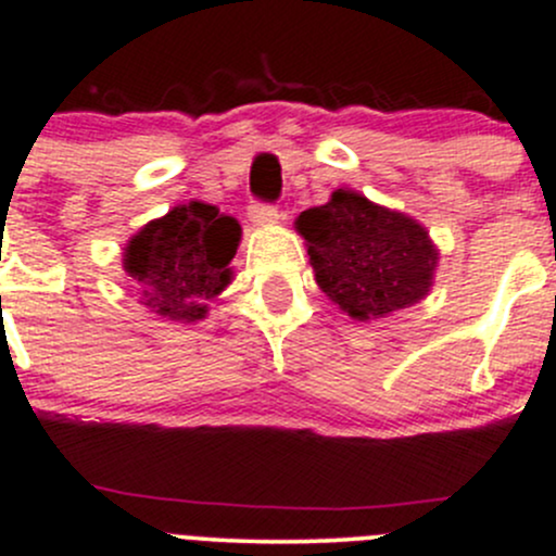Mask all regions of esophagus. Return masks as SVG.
<instances>
[{
  "label": "esophagus",
  "instance_id": "esophagus-1",
  "mask_svg": "<svg viewBox=\"0 0 556 556\" xmlns=\"http://www.w3.org/2000/svg\"><path fill=\"white\" fill-rule=\"evenodd\" d=\"M249 219L254 227H270L278 225V211L265 203H251L249 205Z\"/></svg>",
  "mask_w": 556,
  "mask_h": 556
}]
</instances>
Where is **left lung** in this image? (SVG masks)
<instances>
[{"label": "left lung", "instance_id": "obj_1", "mask_svg": "<svg viewBox=\"0 0 556 556\" xmlns=\"http://www.w3.org/2000/svg\"><path fill=\"white\" fill-rule=\"evenodd\" d=\"M316 283L356 320L388 318L426 300L439 249L426 227L362 192H331L329 203L296 216Z\"/></svg>", "mask_w": 556, "mask_h": 556}]
</instances>
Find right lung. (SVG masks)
Segmentation results:
<instances>
[{
	"label": "right lung",
	"mask_w": 556,
	"mask_h": 556,
	"mask_svg": "<svg viewBox=\"0 0 556 556\" xmlns=\"http://www.w3.org/2000/svg\"><path fill=\"white\" fill-rule=\"evenodd\" d=\"M240 225L203 200L147 222L123 249V270L141 305L179 324L208 316V302L232 283Z\"/></svg>",
	"instance_id": "1"
}]
</instances>
